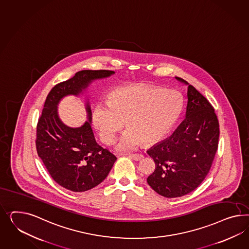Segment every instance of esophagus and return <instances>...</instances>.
Returning <instances> with one entry per match:
<instances>
[{
  "label": "esophagus",
  "instance_id": "esophagus-1",
  "mask_svg": "<svg viewBox=\"0 0 249 249\" xmlns=\"http://www.w3.org/2000/svg\"><path fill=\"white\" fill-rule=\"evenodd\" d=\"M130 157L132 159H134L135 161H140L143 158V155H140V154H133V155H130Z\"/></svg>",
  "mask_w": 249,
  "mask_h": 249
}]
</instances>
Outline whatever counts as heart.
I'll return each mask as SVG.
<instances>
[{
    "label": "heart",
    "instance_id": "b5f03b06",
    "mask_svg": "<svg viewBox=\"0 0 249 249\" xmlns=\"http://www.w3.org/2000/svg\"><path fill=\"white\" fill-rule=\"evenodd\" d=\"M183 99L173 89L136 85L120 87L108 94L107 104L92 108V122L101 141L114 142L125 123L128 127L119 138L116 149L129 152L142 142H159L171 131L182 113Z\"/></svg>",
    "mask_w": 249,
    "mask_h": 249
}]
</instances>
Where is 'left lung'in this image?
Masks as SVG:
<instances>
[{
    "label": "left lung",
    "mask_w": 249,
    "mask_h": 249,
    "mask_svg": "<svg viewBox=\"0 0 249 249\" xmlns=\"http://www.w3.org/2000/svg\"><path fill=\"white\" fill-rule=\"evenodd\" d=\"M176 79L188 86L185 120L173 135L147 151L156 163L147 183L167 198L187 195L204 181L219 139V124L211 104L185 80Z\"/></svg>",
    "instance_id": "1"
}]
</instances>
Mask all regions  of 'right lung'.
<instances>
[{"label":"right lung","instance_id":"obj_1","mask_svg":"<svg viewBox=\"0 0 249 249\" xmlns=\"http://www.w3.org/2000/svg\"><path fill=\"white\" fill-rule=\"evenodd\" d=\"M108 70H83L54 86L48 93L37 124L36 149L51 177L72 192H85L107 178L116 157L99 145L91 127L92 112L86 103L88 120L70 127L59 118L57 106L67 95H79L92 81L114 74Z\"/></svg>","mask_w":249,"mask_h":249}]
</instances>
